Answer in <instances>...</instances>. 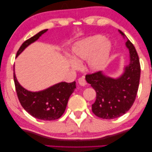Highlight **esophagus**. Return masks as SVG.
<instances>
[{
  "label": "esophagus",
  "instance_id": "1",
  "mask_svg": "<svg viewBox=\"0 0 152 152\" xmlns=\"http://www.w3.org/2000/svg\"><path fill=\"white\" fill-rule=\"evenodd\" d=\"M78 83L80 85V86H84L86 85V80H85V79L84 77H80L78 79Z\"/></svg>",
  "mask_w": 152,
  "mask_h": 152
}]
</instances>
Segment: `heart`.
Here are the masks:
<instances>
[{
    "label": "heart",
    "mask_w": 152,
    "mask_h": 152,
    "mask_svg": "<svg viewBox=\"0 0 152 152\" xmlns=\"http://www.w3.org/2000/svg\"><path fill=\"white\" fill-rule=\"evenodd\" d=\"M111 45L101 35H94L79 41L72 45L70 52V65L76 68L88 59L86 68L91 72H97L107 62Z\"/></svg>",
    "instance_id": "b5f03b06"
}]
</instances>
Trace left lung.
Returning <instances> with one entry per match:
<instances>
[{
    "label": "left lung",
    "mask_w": 152,
    "mask_h": 152,
    "mask_svg": "<svg viewBox=\"0 0 152 152\" xmlns=\"http://www.w3.org/2000/svg\"><path fill=\"white\" fill-rule=\"evenodd\" d=\"M118 31L126 38L122 31ZM125 44L129 50L130 63L124 66L120 77H110L102 71L86 75V82L96 92V99L92 104L93 113L102 119L123 115L136 99L140 77V61L136 48L128 39Z\"/></svg>",
    "instance_id": "1"
}]
</instances>
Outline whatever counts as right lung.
Wrapping results in <instances>:
<instances>
[{
	"mask_svg": "<svg viewBox=\"0 0 152 152\" xmlns=\"http://www.w3.org/2000/svg\"><path fill=\"white\" fill-rule=\"evenodd\" d=\"M47 31L48 29L41 31L25 41L18 49L16 57ZM14 80L18 98L23 108L34 118L42 120H55L61 117L65 111L68 99L76 88L75 82H60L45 90L32 92L19 84L14 72Z\"/></svg>",
	"mask_w": 152,
	"mask_h": 152,
	"instance_id": "add662e5",
	"label": "right lung"
}]
</instances>
